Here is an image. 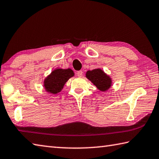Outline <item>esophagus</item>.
<instances>
[{
  "instance_id": "34e87169",
  "label": "esophagus",
  "mask_w": 159,
  "mask_h": 159,
  "mask_svg": "<svg viewBox=\"0 0 159 159\" xmlns=\"http://www.w3.org/2000/svg\"><path fill=\"white\" fill-rule=\"evenodd\" d=\"M77 76L79 77H82L83 76V71H77Z\"/></svg>"
}]
</instances>
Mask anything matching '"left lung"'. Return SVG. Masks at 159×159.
<instances>
[{
	"label": "left lung",
	"instance_id": "obj_1",
	"mask_svg": "<svg viewBox=\"0 0 159 159\" xmlns=\"http://www.w3.org/2000/svg\"><path fill=\"white\" fill-rule=\"evenodd\" d=\"M86 78L102 92L107 91L111 88L112 84L110 76L100 68L88 70L86 72Z\"/></svg>",
	"mask_w": 159,
	"mask_h": 159
}]
</instances>
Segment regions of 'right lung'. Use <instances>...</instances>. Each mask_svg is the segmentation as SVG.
<instances>
[{
    "label": "right lung",
    "mask_w": 159,
    "mask_h": 159,
    "mask_svg": "<svg viewBox=\"0 0 159 159\" xmlns=\"http://www.w3.org/2000/svg\"><path fill=\"white\" fill-rule=\"evenodd\" d=\"M74 76L72 70L57 69L52 71L51 74L47 76L44 80V88L45 91L49 94H57L63 89L65 84L71 77Z\"/></svg>",
    "instance_id": "add662e5"
}]
</instances>
